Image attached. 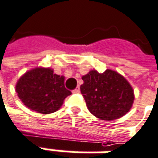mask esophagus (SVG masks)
Here are the masks:
<instances>
[{"instance_id": "34e87169", "label": "esophagus", "mask_w": 158, "mask_h": 158, "mask_svg": "<svg viewBox=\"0 0 158 158\" xmlns=\"http://www.w3.org/2000/svg\"><path fill=\"white\" fill-rule=\"evenodd\" d=\"M79 90H80V88H79V86L78 85V86L76 87L74 90H73V93H79Z\"/></svg>"}]
</instances>
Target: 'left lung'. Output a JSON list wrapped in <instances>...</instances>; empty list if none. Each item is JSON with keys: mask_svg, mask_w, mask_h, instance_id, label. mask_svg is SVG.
<instances>
[{"mask_svg": "<svg viewBox=\"0 0 158 158\" xmlns=\"http://www.w3.org/2000/svg\"><path fill=\"white\" fill-rule=\"evenodd\" d=\"M80 91L90 113L104 121H113L128 112L134 95L132 86L118 73L107 69L96 70L82 77Z\"/></svg>", "mask_w": 158, "mask_h": 158, "instance_id": "left-lung-1", "label": "left lung"}]
</instances>
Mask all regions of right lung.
Wrapping results in <instances>:
<instances>
[{
	"label": "right lung",
	"mask_w": 158,
	"mask_h": 158,
	"mask_svg": "<svg viewBox=\"0 0 158 158\" xmlns=\"http://www.w3.org/2000/svg\"><path fill=\"white\" fill-rule=\"evenodd\" d=\"M64 79L63 76L54 73L50 68H35L19 79L16 92L30 110L44 114L54 113L72 94L66 89Z\"/></svg>",
	"instance_id": "right-lung-1"
}]
</instances>
